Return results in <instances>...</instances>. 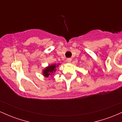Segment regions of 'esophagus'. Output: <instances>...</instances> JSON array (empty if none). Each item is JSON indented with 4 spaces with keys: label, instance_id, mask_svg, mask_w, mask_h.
Wrapping results in <instances>:
<instances>
[{
    "label": "esophagus",
    "instance_id": "obj_1",
    "mask_svg": "<svg viewBox=\"0 0 122 122\" xmlns=\"http://www.w3.org/2000/svg\"><path fill=\"white\" fill-rule=\"evenodd\" d=\"M66 61H67V62H71V61H72V58H67Z\"/></svg>",
    "mask_w": 122,
    "mask_h": 122
}]
</instances>
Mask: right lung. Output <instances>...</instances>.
<instances>
[{
	"mask_svg": "<svg viewBox=\"0 0 122 122\" xmlns=\"http://www.w3.org/2000/svg\"><path fill=\"white\" fill-rule=\"evenodd\" d=\"M59 64L56 65V64H52L51 65H49L43 71V75L45 77H47L49 75H51L54 73L56 71V68L58 66Z\"/></svg>",
	"mask_w": 122,
	"mask_h": 122,
	"instance_id": "1",
	"label": "right lung"
}]
</instances>
